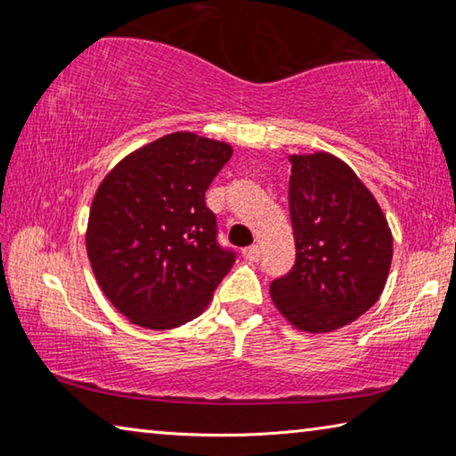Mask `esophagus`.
Instances as JSON below:
<instances>
[{
	"instance_id": "34e87169",
	"label": "esophagus",
	"mask_w": 456,
	"mask_h": 456,
	"mask_svg": "<svg viewBox=\"0 0 456 456\" xmlns=\"http://www.w3.org/2000/svg\"><path fill=\"white\" fill-rule=\"evenodd\" d=\"M243 257H245V259H249V261H257V259L261 257V249H259V245H249V247H245V249H243Z\"/></svg>"
}]
</instances>
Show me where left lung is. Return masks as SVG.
Here are the masks:
<instances>
[{
  "instance_id": "8db88e82",
  "label": "left lung",
  "mask_w": 456,
  "mask_h": 456,
  "mask_svg": "<svg viewBox=\"0 0 456 456\" xmlns=\"http://www.w3.org/2000/svg\"><path fill=\"white\" fill-rule=\"evenodd\" d=\"M289 217L296 264L272 281V299L293 326L322 334L372 307L388 280L392 233L380 205L334 154H293Z\"/></svg>"
}]
</instances>
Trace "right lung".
<instances>
[{
	"mask_svg": "<svg viewBox=\"0 0 456 456\" xmlns=\"http://www.w3.org/2000/svg\"><path fill=\"white\" fill-rule=\"evenodd\" d=\"M233 154L229 144L173 133L128 154L92 200L86 249L104 296L149 330L205 310L235 251L219 245L205 191Z\"/></svg>",
	"mask_w": 456,
	"mask_h": 456,
	"instance_id": "1",
	"label": "right lung"
}]
</instances>
